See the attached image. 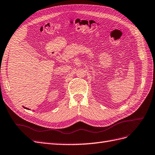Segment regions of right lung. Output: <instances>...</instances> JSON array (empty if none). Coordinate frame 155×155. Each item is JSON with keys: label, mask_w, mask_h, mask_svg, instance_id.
Returning <instances> with one entry per match:
<instances>
[{"label": "right lung", "mask_w": 155, "mask_h": 155, "mask_svg": "<svg viewBox=\"0 0 155 155\" xmlns=\"http://www.w3.org/2000/svg\"><path fill=\"white\" fill-rule=\"evenodd\" d=\"M24 107L25 109H28V110H30V109H28V108H26V107Z\"/></svg>", "instance_id": "right-lung-1"}]
</instances>
